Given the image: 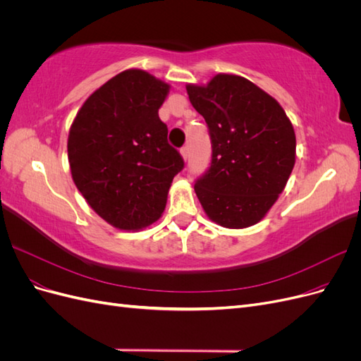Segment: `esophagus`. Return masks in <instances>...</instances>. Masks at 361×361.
I'll return each mask as SVG.
<instances>
[{
	"label": "esophagus",
	"mask_w": 361,
	"mask_h": 361,
	"mask_svg": "<svg viewBox=\"0 0 361 361\" xmlns=\"http://www.w3.org/2000/svg\"><path fill=\"white\" fill-rule=\"evenodd\" d=\"M180 155L183 157L185 161H188V158H190V147L188 146L180 147Z\"/></svg>",
	"instance_id": "esophagus-1"
}]
</instances>
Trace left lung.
Listing matches in <instances>:
<instances>
[{"label": "left lung", "mask_w": 361, "mask_h": 361, "mask_svg": "<svg viewBox=\"0 0 361 361\" xmlns=\"http://www.w3.org/2000/svg\"><path fill=\"white\" fill-rule=\"evenodd\" d=\"M203 116L212 155L194 191L212 221L253 226L285 190L295 164V133L279 102L251 81L220 73L206 87L187 85Z\"/></svg>", "instance_id": "obj_1"}]
</instances>
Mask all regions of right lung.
<instances>
[{
	"mask_svg": "<svg viewBox=\"0 0 361 361\" xmlns=\"http://www.w3.org/2000/svg\"><path fill=\"white\" fill-rule=\"evenodd\" d=\"M169 85L145 71L116 75L84 102L68 141L76 188L105 221L137 231L157 221L185 167L158 116Z\"/></svg>",
	"mask_w": 361,
	"mask_h": 361,
	"instance_id": "right-lung-1",
	"label": "right lung"
}]
</instances>
